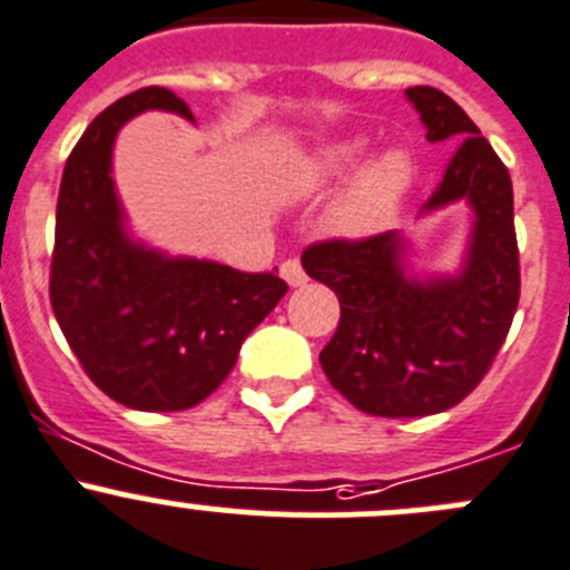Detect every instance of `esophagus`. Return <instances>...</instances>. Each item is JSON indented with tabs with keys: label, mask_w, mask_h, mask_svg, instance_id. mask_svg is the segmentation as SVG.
I'll list each match as a JSON object with an SVG mask.
<instances>
[{
	"label": "esophagus",
	"mask_w": 570,
	"mask_h": 570,
	"mask_svg": "<svg viewBox=\"0 0 570 570\" xmlns=\"http://www.w3.org/2000/svg\"><path fill=\"white\" fill-rule=\"evenodd\" d=\"M281 275H284L289 286H303L308 281L306 269H303V264L297 262V258H286V262L281 264Z\"/></svg>",
	"instance_id": "obj_1"
}]
</instances>
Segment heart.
<instances>
[{"label": "heart", "instance_id": "heart-1", "mask_svg": "<svg viewBox=\"0 0 570 570\" xmlns=\"http://www.w3.org/2000/svg\"><path fill=\"white\" fill-rule=\"evenodd\" d=\"M358 161H362V145H356V141L325 147L303 167L301 189H328V186L340 184L345 175H351L358 167ZM403 186H406V164H403V158L384 156L373 167L364 169L353 180L351 189L345 191V197L336 203L334 225L342 234H370L379 225H384L386 217L395 212Z\"/></svg>", "mask_w": 570, "mask_h": 570}]
</instances>
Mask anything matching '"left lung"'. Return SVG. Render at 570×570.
Listing matches in <instances>:
<instances>
[{"label":"left lung","instance_id":"1","mask_svg":"<svg viewBox=\"0 0 570 570\" xmlns=\"http://www.w3.org/2000/svg\"><path fill=\"white\" fill-rule=\"evenodd\" d=\"M406 97L429 141L462 138L425 203L440 208L465 197L476 212L460 278H406L392 230L364 239L334 236L303 250V269L340 297V325L320 364L334 390L375 417H423L471 395L493 367L521 297L510 173L449 94L412 86Z\"/></svg>","mask_w":570,"mask_h":570}]
</instances>
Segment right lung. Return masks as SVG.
<instances>
[{
	"label": "right lung",
	"mask_w": 570,
	"mask_h": 570,
	"mask_svg": "<svg viewBox=\"0 0 570 570\" xmlns=\"http://www.w3.org/2000/svg\"><path fill=\"white\" fill-rule=\"evenodd\" d=\"M147 108L195 119L169 88H138L108 105L66 158L49 301L77 362L105 395L141 412H180L228 379L245 336L289 286L275 273L164 258L127 239L110 147L119 127Z\"/></svg>",
	"instance_id": "right-lung-1"
}]
</instances>
